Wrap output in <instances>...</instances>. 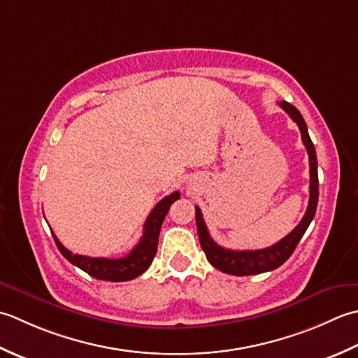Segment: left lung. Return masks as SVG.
<instances>
[{"mask_svg":"<svg viewBox=\"0 0 358 358\" xmlns=\"http://www.w3.org/2000/svg\"><path fill=\"white\" fill-rule=\"evenodd\" d=\"M280 106L286 111L290 119L294 120L298 128H300L301 138L306 150H308L309 155V166H310V187H309V206L303 220L300 224L292 230L286 238H282L278 243L273 244L272 247H267V249L262 250H229L224 249V247L217 245L213 239H211L208 229L203 221L201 208H196V225H198V235L201 241V247L208 262L217 271L229 275H236V276H245V275H258L262 272L275 271L281 264H284L290 255L294 253L296 244L300 243L303 238L304 231L308 230L309 224L312 222L313 216H315L317 203H318V164H317V152L313 148V143L308 133V127H306V122L300 111L294 106L287 103V101H280Z\"/></svg>","mask_w":358,"mask_h":358,"instance_id":"obj_1","label":"left lung"}]
</instances>
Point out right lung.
Returning a JSON list of instances; mask_svg holds the SVG:
<instances>
[{
	"label": "right lung",
	"instance_id": "1",
	"mask_svg": "<svg viewBox=\"0 0 358 358\" xmlns=\"http://www.w3.org/2000/svg\"><path fill=\"white\" fill-rule=\"evenodd\" d=\"M180 198L179 192H174L170 196H165V198L156 203V207L151 210L148 215L147 221L143 225V235L138 241L137 245L131 250L127 257L123 258H91V257H83V255H74L71 250L64 247L55 233L52 231V236L55 239V244L58 250L66 258L71 264L77 266L82 268L83 272L87 275L94 276L97 280L103 281H129L137 278L138 275H142L147 268L151 266L152 259L156 257L157 252V241H159V231L162 227V222L165 220L166 213H169L170 206Z\"/></svg>",
	"mask_w": 358,
	"mask_h": 358
}]
</instances>
